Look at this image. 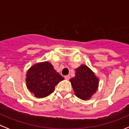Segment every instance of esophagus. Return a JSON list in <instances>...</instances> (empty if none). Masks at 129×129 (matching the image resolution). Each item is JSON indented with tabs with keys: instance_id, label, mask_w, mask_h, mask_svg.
Segmentation results:
<instances>
[{
	"instance_id": "34e87169",
	"label": "esophagus",
	"mask_w": 129,
	"mask_h": 129,
	"mask_svg": "<svg viewBox=\"0 0 129 129\" xmlns=\"http://www.w3.org/2000/svg\"><path fill=\"white\" fill-rule=\"evenodd\" d=\"M64 78H65L66 80H69L70 78V75H66L64 76Z\"/></svg>"
}]
</instances>
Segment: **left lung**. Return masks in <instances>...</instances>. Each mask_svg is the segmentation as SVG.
<instances>
[{"label":"left lung","instance_id":"1","mask_svg":"<svg viewBox=\"0 0 129 129\" xmlns=\"http://www.w3.org/2000/svg\"><path fill=\"white\" fill-rule=\"evenodd\" d=\"M75 72V76L70 80L75 94L82 100H89L98 90L99 78L92 70L84 64H81Z\"/></svg>","mask_w":129,"mask_h":129}]
</instances>
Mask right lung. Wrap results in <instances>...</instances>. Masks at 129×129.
Masks as SVG:
<instances>
[{
  "instance_id": "right-lung-1",
  "label": "right lung",
  "mask_w": 129,
  "mask_h": 129,
  "mask_svg": "<svg viewBox=\"0 0 129 129\" xmlns=\"http://www.w3.org/2000/svg\"><path fill=\"white\" fill-rule=\"evenodd\" d=\"M26 77L27 89L37 98L48 96L54 91L59 82L64 80L48 61L34 64L28 69Z\"/></svg>"
}]
</instances>
